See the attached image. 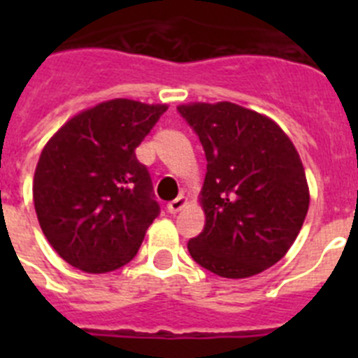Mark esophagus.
I'll return each instance as SVG.
<instances>
[{"instance_id": "esophagus-1", "label": "esophagus", "mask_w": 358, "mask_h": 358, "mask_svg": "<svg viewBox=\"0 0 358 358\" xmlns=\"http://www.w3.org/2000/svg\"><path fill=\"white\" fill-rule=\"evenodd\" d=\"M186 204V197L185 195H179L177 199H173V201H170L169 204H166V210H169V213H177V211H181L182 208H185Z\"/></svg>"}]
</instances>
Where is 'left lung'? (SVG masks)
I'll list each match as a JSON object with an SVG mask.
<instances>
[{
	"label": "left lung",
	"mask_w": 358,
	"mask_h": 358,
	"mask_svg": "<svg viewBox=\"0 0 358 358\" xmlns=\"http://www.w3.org/2000/svg\"><path fill=\"white\" fill-rule=\"evenodd\" d=\"M179 115L206 154V224L188 242L201 267L249 278L280 262L308 211L299 154L273 120L231 102L189 103Z\"/></svg>",
	"instance_id": "left-lung-1"
}]
</instances>
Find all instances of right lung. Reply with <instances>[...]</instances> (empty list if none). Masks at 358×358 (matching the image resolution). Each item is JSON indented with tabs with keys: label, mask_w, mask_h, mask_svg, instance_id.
Here are the masks:
<instances>
[{
	"label": "right lung",
	"mask_w": 358,
	"mask_h": 358,
	"mask_svg": "<svg viewBox=\"0 0 358 358\" xmlns=\"http://www.w3.org/2000/svg\"><path fill=\"white\" fill-rule=\"evenodd\" d=\"M164 110L109 100L69 120L43 148L34 204L44 236L69 265L102 274L136 256L161 211L136 148Z\"/></svg>",
	"instance_id": "right-lung-1"
}]
</instances>
